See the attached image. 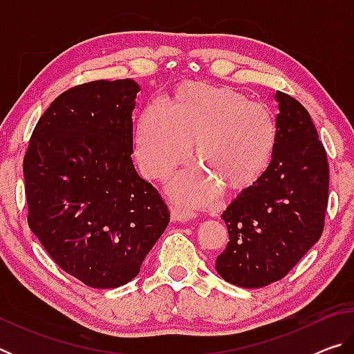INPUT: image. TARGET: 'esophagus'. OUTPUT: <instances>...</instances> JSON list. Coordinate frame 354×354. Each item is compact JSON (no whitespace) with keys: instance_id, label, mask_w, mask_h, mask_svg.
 Returning <instances> with one entry per match:
<instances>
[{"instance_id":"obj_1","label":"esophagus","mask_w":354,"mask_h":354,"mask_svg":"<svg viewBox=\"0 0 354 354\" xmlns=\"http://www.w3.org/2000/svg\"><path fill=\"white\" fill-rule=\"evenodd\" d=\"M170 217L171 221H178V223H185L192 217H194V212L187 211V209H183L179 206H170Z\"/></svg>"}]
</instances>
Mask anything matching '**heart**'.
<instances>
[{
  "label": "heart",
  "instance_id": "heart-1",
  "mask_svg": "<svg viewBox=\"0 0 354 354\" xmlns=\"http://www.w3.org/2000/svg\"><path fill=\"white\" fill-rule=\"evenodd\" d=\"M194 159L201 170H187L170 184L173 198L192 206L211 201L221 190L234 195L267 171L278 145L277 122L241 92L206 82L176 88L171 106L154 100L136 128V160L147 179L169 178Z\"/></svg>",
  "mask_w": 354,
  "mask_h": 354
}]
</instances>
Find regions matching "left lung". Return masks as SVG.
<instances>
[{
	"instance_id": "left-lung-1",
	"label": "left lung",
	"mask_w": 354,
	"mask_h": 354,
	"mask_svg": "<svg viewBox=\"0 0 354 354\" xmlns=\"http://www.w3.org/2000/svg\"><path fill=\"white\" fill-rule=\"evenodd\" d=\"M278 145L267 171L221 214L227 242L215 270L227 283L257 289L279 281L314 247L325 226L329 169L309 112L274 93Z\"/></svg>"
}]
</instances>
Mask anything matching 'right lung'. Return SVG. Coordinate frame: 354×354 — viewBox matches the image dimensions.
<instances>
[{
    "instance_id": "right-lung-1",
    "label": "right lung",
    "mask_w": 354,
    "mask_h": 354,
    "mask_svg": "<svg viewBox=\"0 0 354 354\" xmlns=\"http://www.w3.org/2000/svg\"><path fill=\"white\" fill-rule=\"evenodd\" d=\"M139 84L93 81L40 117L23 160L28 223L64 272L95 289L129 283L170 212L133 159Z\"/></svg>"
}]
</instances>
